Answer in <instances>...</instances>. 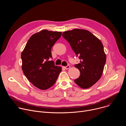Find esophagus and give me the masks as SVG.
Here are the masks:
<instances>
[{
  "label": "esophagus",
  "mask_w": 126,
  "mask_h": 126,
  "mask_svg": "<svg viewBox=\"0 0 126 126\" xmlns=\"http://www.w3.org/2000/svg\"><path fill=\"white\" fill-rule=\"evenodd\" d=\"M70 66H69V65H67V66H66L64 67V68L65 69H68L70 68Z\"/></svg>",
  "instance_id": "obj_1"
}]
</instances>
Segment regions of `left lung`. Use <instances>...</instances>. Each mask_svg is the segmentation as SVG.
I'll list each match as a JSON object with an SVG mask.
<instances>
[{"label":"left lung","instance_id":"1","mask_svg":"<svg viewBox=\"0 0 126 126\" xmlns=\"http://www.w3.org/2000/svg\"><path fill=\"white\" fill-rule=\"evenodd\" d=\"M62 36L80 60V63L75 64L80 72L75 83L83 89L91 87L101 78L106 61L102 42L90 32L83 29L64 32Z\"/></svg>","mask_w":126,"mask_h":126}]
</instances>
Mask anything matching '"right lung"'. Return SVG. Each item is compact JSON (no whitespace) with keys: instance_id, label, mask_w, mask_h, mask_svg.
<instances>
[{"instance_id":"1","label":"right lung","mask_w":126,"mask_h":126,"mask_svg":"<svg viewBox=\"0 0 126 126\" xmlns=\"http://www.w3.org/2000/svg\"><path fill=\"white\" fill-rule=\"evenodd\" d=\"M61 32L43 30L32 35L21 53L22 69L26 77L36 87L46 90L54 84L62 71L55 65L51 49Z\"/></svg>"}]
</instances>
